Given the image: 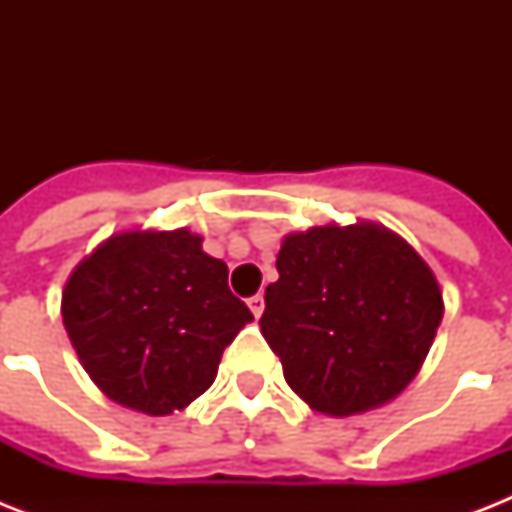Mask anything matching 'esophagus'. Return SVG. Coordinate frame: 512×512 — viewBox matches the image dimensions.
<instances>
[{
	"mask_svg": "<svg viewBox=\"0 0 512 512\" xmlns=\"http://www.w3.org/2000/svg\"><path fill=\"white\" fill-rule=\"evenodd\" d=\"M247 305H249V311L255 313V319H260V316H263V311H265V297L263 295L249 297Z\"/></svg>",
	"mask_w": 512,
	"mask_h": 512,
	"instance_id": "34e87169",
	"label": "esophagus"
}]
</instances>
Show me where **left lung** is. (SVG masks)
<instances>
[{
    "label": "left lung",
    "mask_w": 512,
    "mask_h": 512,
    "mask_svg": "<svg viewBox=\"0 0 512 512\" xmlns=\"http://www.w3.org/2000/svg\"><path fill=\"white\" fill-rule=\"evenodd\" d=\"M276 271L260 332L311 409L369 412L417 377L444 319V295L398 233L369 220L287 233Z\"/></svg>",
    "instance_id": "1"
}]
</instances>
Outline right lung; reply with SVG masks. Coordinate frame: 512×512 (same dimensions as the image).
Masks as SVG:
<instances>
[{"label":"right lung","mask_w":512,"mask_h":512,"mask_svg":"<svg viewBox=\"0 0 512 512\" xmlns=\"http://www.w3.org/2000/svg\"><path fill=\"white\" fill-rule=\"evenodd\" d=\"M201 241L188 228L114 233L68 276L63 327L84 372L116 404L151 417L185 409L252 321L228 289V265Z\"/></svg>","instance_id":"1"}]
</instances>
